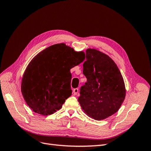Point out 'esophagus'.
I'll use <instances>...</instances> for the list:
<instances>
[{"instance_id":"34e87169","label":"esophagus","mask_w":151,"mask_h":151,"mask_svg":"<svg viewBox=\"0 0 151 151\" xmlns=\"http://www.w3.org/2000/svg\"><path fill=\"white\" fill-rule=\"evenodd\" d=\"M79 92V89L78 88H76L73 89V93H74V95H77V94Z\"/></svg>"}]
</instances>
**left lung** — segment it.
I'll list each match as a JSON object with an SVG mask.
<instances>
[{
  "mask_svg": "<svg viewBox=\"0 0 151 151\" xmlns=\"http://www.w3.org/2000/svg\"><path fill=\"white\" fill-rule=\"evenodd\" d=\"M86 52L83 74L87 82L81 86L78 101L87 115L96 120H104L117 112L124 101V81L107 55L93 48Z\"/></svg>",
  "mask_w": 151,
  "mask_h": 151,
  "instance_id": "left-lung-1",
  "label": "left lung"
}]
</instances>
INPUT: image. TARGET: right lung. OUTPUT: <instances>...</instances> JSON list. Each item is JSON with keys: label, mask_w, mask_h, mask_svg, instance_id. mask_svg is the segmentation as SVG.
Returning a JSON list of instances; mask_svg holds the SVG:
<instances>
[{"label": "right lung", "mask_w": 151, "mask_h": 151, "mask_svg": "<svg viewBox=\"0 0 151 151\" xmlns=\"http://www.w3.org/2000/svg\"><path fill=\"white\" fill-rule=\"evenodd\" d=\"M84 58V52H76L65 43L52 45L36 55L21 82V93L29 107L43 116L59 110L72 94L70 70Z\"/></svg>", "instance_id": "obj_1"}]
</instances>
